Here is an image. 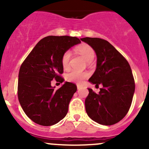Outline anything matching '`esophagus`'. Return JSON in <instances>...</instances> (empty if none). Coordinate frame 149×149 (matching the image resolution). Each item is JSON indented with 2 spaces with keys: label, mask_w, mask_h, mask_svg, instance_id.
Segmentation results:
<instances>
[{
  "label": "esophagus",
  "mask_w": 149,
  "mask_h": 149,
  "mask_svg": "<svg viewBox=\"0 0 149 149\" xmlns=\"http://www.w3.org/2000/svg\"><path fill=\"white\" fill-rule=\"evenodd\" d=\"M82 88V86L80 85H77V89L78 90H80V89Z\"/></svg>",
  "instance_id": "34e87169"
}]
</instances>
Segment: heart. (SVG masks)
Wrapping results in <instances>:
<instances>
[{"instance_id":"heart-1","label":"heart","mask_w":149,"mask_h":149,"mask_svg":"<svg viewBox=\"0 0 149 149\" xmlns=\"http://www.w3.org/2000/svg\"><path fill=\"white\" fill-rule=\"evenodd\" d=\"M77 52L80 53L84 59L88 62H91L93 60L95 56V52L93 48L90 47V45L83 44V45L79 46L76 49ZM71 57V52L70 51H66V52L63 54L61 57V64H62L63 68L66 69L69 68V61ZM88 76V73L79 72L77 71H72L66 75V80L73 83H81L83 80L85 79Z\"/></svg>"}]
</instances>
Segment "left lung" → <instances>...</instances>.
<instances>
[{
  "instance_id": "8db88e82",
  "label": "left lung",
  "mask_w": 149,
  "mask_h": 149,
  "mask_svg": "<svg viewBox=\"0 0 149 149\" xmlns=\"http://www.w3.org/2000/svg\"><path fill=\"white\" fill-rule=\"evenodd\" d=\"M97 55V68L90 77L92 84H102L99 93L88 88L85 110L92 120L111 125L121 120L130 108L135 84L129 63L107 40L99 38H83Z\"/></svg>"
}]
</instances>
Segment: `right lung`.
<instances>
[{
	"mask_svg": "<svg viewBox=\"0 0 149 149\" xmlns=\"http://www.w3.org/2000/svg\"><path fill=\"white\" fill-rule=\"evenodd\" d=\"M76 37L49 36L41 39L22 63L19 72L18 99L29 118L36 123L50 126L66 116L77 87L65 82L58 90L53 79L63 83L61 57L73 46L80 43Z\"/></svg>",
	"mask_w": 149,
	"mask_h": 149,
	"instance_id": "obj_1",
	"label": "right lung"
}]
</instances>
